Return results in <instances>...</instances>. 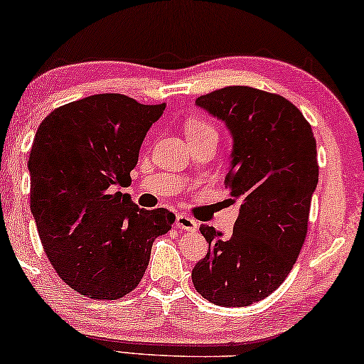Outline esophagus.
Returning <instances> with one entry per match:
<instances>
[{
    "instance_id": "obj_1",
    "label": "esophagus",
    "mask_w": 364,
    "mask_h": 364,
    "mask_svg": "<svg viewBox=\"0 0 364 364\" xmlns=\"http://www.w3.org/2000/svg\"><path fill=\"white\" fill-rule=\"evenodd\" d=\"M176 227L181 230H188V232H193L198 229V222L191 219V217L184 215V214H178L176 217Z\"/></svg>"
}]
</instances>
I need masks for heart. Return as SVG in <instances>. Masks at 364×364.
Returning a JSON list of instances; mask_svg holds the SVG:
<instances>
[{
  "label": "heart",
  "mask_w": 364,
  "mask_h": 364,
  "mask_svg": "<svg viewBox=\"0 0 364 364\" xmlns=\"http://www.w3.org/2000/svg\"><path fill=\"white\" fill-rule=\"evenodd\" d=\"M205 132H215V129L210 126L208 121L204 119H193L186 124V135L191 137V135H199Z\"/></svg>",
  "instance_id": "heart-1"
}]
</instances>
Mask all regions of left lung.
<instances>
[{"mask_svg": "<svg viewBox=\"0 0 364 364\" xmlns=\"http://www.w3.org/2000/svg\"><path fill=\"white\" fill-rule=\"evenodd\" d=\"M196 106L230 130L225 184L240 210L229 238L199 227L209 252L193 268V284L215 306H250L278 289L299 257L318 181L317 144L302 112L279 95L227 86Z\"/></svg>", "mask_w": 364, "mask_h": 364, "instance_id": "left-lung-1", "label": "left lung"}]
</instances>
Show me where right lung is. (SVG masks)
Listing matches in <instances>:
<instances>
[{
  "instance_id": "1",
  "label": "right lung",
  "mask_w": 364,
  "mask_h": 364,
  "mask_svg": "<svg viewBox=\"0 0 364 364\" xmlns=\"http://www.w3.org/2000/svg\"><path fill=\"white\" fill-rule=\"evenodd\" d=\"M164 105L105 93L57 107L37 129L29 155L31 213L52 267L91 299H121L149 267L151 243L175 222L168 209H140L130 171Z\"/></svg>"
}]
</instances>
